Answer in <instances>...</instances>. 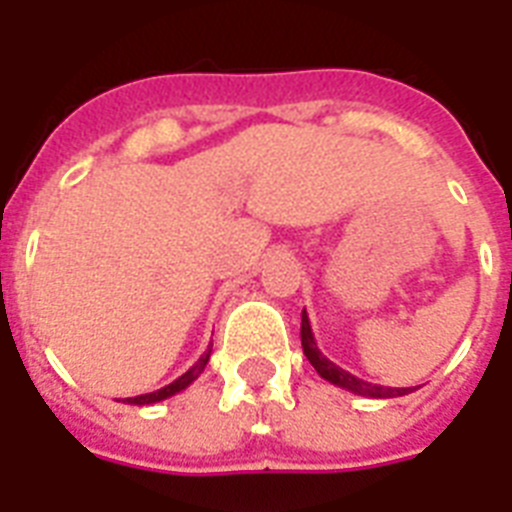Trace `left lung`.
Masks as SVG:
<instances>
[{
    "mask_svg": "<svg viewBox=\"0 0 512 512\" xmlns=\"http://www.w3.org/2000/svg\"><path fill=\"white\" fill-rule=\"evenodd\" d=\"M300 340H303V353L308 356V361L313 364V369L324 377L327 382L337 385V388H345L350 393H356V396H366V398H396V396H406V393H412L414 388H385V385H374V382H366L356 374L345 372L342 366H337L335 361H329L324 353L316 345V337H313L311 321H308V313L303 311V324H300Z\"/></svg>",
    "mask_w": 512,
    "mask_h": 512,
    "instance_id": "obj_1",
    "label": "left lung"
}]
</instances>
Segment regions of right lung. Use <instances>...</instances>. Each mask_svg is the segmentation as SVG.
I'll return each instance as SVG.
<instances>
[{
	"label": "right lung",
	"instance_id": "obj_1",
	"mask_svg": "<svg viewBox=\"0 0 512 512\" xmlns=\"http://www.w3.org/2000/svg\"><path fill=\"white\" fill-rule=\"evenodd\" d=\"M209 353H212V348L204 350V356L196 361V364L188 369L185 374H180L177 380H172L170 385H164V388L154 390V393H143V396H135V398H124L122 404H135V406H148V404H159V401H164V398H172L175 393H180V390H185L188 385H191L193 380H199V374L204 372V366H207L209 361Z\"/></svg>",
	"mask_w": 512,
	"mask_h": 512
}]
</instances>
